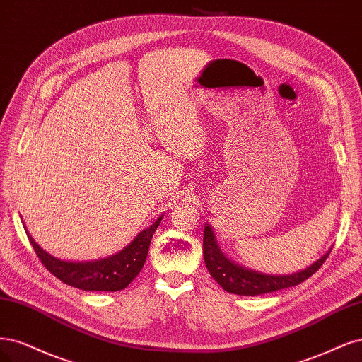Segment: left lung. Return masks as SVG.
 Wrapping results in <instances>:
<instances>
[{"mask_svg":"<svg viewBox=\"0 0 362 362\" xmlns=\"http://www.w3.org/2000/svg\"><path fill=\"white\" fill-rule=\"evenodd\" d=\"M331 251L326 252L322 259L308 266L305 271H300L291 275H264L250 269H243L242 266L231 263L223 251L219 250L215 240L212 228L206 226L203 238V255L209 274L215 281L228 293L257 296L263 293H271L287 287H293L308 279L314 272L320 269V266L328 259Z\"/></svg>","mask_w":362,"mask_h":362,"instance_id":"left-lung-1","label":"left lung"}]
</instances>
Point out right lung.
I'll list each match as a JSON object with an SVG mask.
<instances>
[{
    "instance_id": "obj_1",
    "label": "right lung",
    "mask_w": 362,
    "mask_h": 362,
    "mask_svg": "<svg viewBox=\"0 0 362 362\" xmlns=\"http://www.w3.org/2000/svg\"><path fill=\"white\" fill-rule=\"evenodd\" d=\"M160 219L162 218L156 219L153 226L139 233L120 252L96 262L74 263L58 260L45 252L30 235L28 239L42 264L64 284L87 291H119L129 286L132 279L141 272L147 259L150 240Z\"/></svg>"
}]
</instances>
